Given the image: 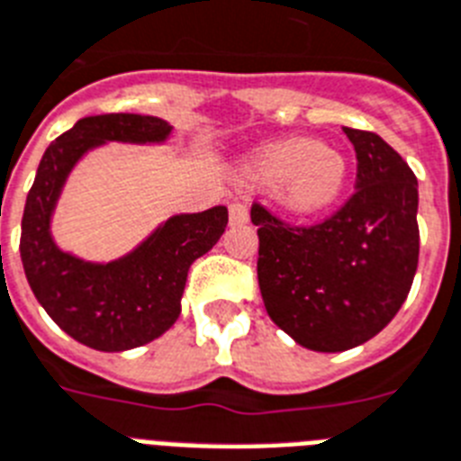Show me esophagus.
Here are the masks:
<instances>
[{"instance_id": "34e87169", "label": "esophagus", "mask_w": 461, "mask_h": 461, "mask_svg": "<svg viewBox=\"0 0 461 461\" xmlns=\"http://www.w3.org/2000/svg\"><path fill=\"white\" fill-rule=\"evenodd\" d=\"M230 222L231 224H243L249 222V205L237 201V203L230 205Z\"/></svg>"}]
</instances>
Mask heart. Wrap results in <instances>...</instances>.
Listing matches in <instances>:
<instances>
[{
	"instance_id": "b5f03b06",
	"label": "heart",
	"mask_w": 461,
	"mask_h": 461,
	"mask_svg": "<svg viewBox=\"0 0 461 461\" xmlns=\"http://www.w3.org/2000/svg\"><path fill=\"white\" fill-rule=\"evenodd\" d=\"M243 175L253 186L272 189L284 211L317 215L346 192L348 160L331 146L308 137H291L258 149Z\"/></svg>"
}]
</instances>
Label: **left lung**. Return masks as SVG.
<instances>
[{
	"mask_svg": "<svg viewBox=\"0 0 461 461\" xmlns=\"http://www.w3.org/2000/svg\"><path fill=\"white\" fill-rule=\"evenodd\" d=\"M357 153L355 194L331 218L291 227L253 203L267 315L317 353L362 346L398 315L419 263L417 177L379 134L343 127Z\"/></svg>",
	"mask_w": 461,
	"mask_h": 461,
	"instance_id": "1",
	"label": "left lung"
}]
</instances>
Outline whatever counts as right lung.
I'll list each match as a JSON object with an SVG mask.
<instances>
[{"mask_svg":"<svg viewBox=\"0 0 461 461\" xmlns=\"http://www.w3.org/2000/svg\"><path fill=\"white\" fill-rule=\"evenodd\" d=\"M172 127L137 113L89 115L44 151L21 222V260L47 315L82 346L121 353L151 343L177 321L186 275L227 227V208L172 215L127 256L89 263L66 253L51 237V215L70 170L108 141L163 144Z\"/></svg>","mask_w":461,"mask_h":461,"instance_id":"right-lung-1","label":"right lung"}]
</instances>
